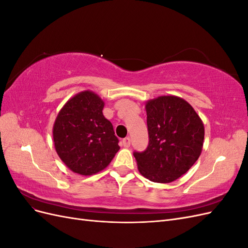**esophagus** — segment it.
<instances>
[{
  "instance_id": "1",
  "label": "esophagus",
  "mask_w": 248,
  "mask_h": 248,
  "mask_svg": "<svg viewBox=\"0 0 248 248\" xmlns=\"http://www.w3.org/2000/svg\"><path fill=\"white\" fill-rule=\"evenodd\" d=\"M130 138H125V139H123V140H122V145H123V147H125V148H128L129 146H130Z\"/></svg>"
}]
</instances>
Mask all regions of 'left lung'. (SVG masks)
Segmentation results:
<instances>
[{
  "label": "left lung",
  "mask_w": 248,
  "mask_h": 248,
  "mask_svg": "<svg viewBox=\"0 0 248 248\" xmlns=\"http://www.w3.org/2000/svg\"><path fill=\"white\" fill-rule=\"evenodd\" d=\"M149 145L134 152L140 174L156 183H170L198 160L204 144L205 127L190 104L174 95L146 102Z\"/></svg>",
  "instance_id": "obj_1"
}]
</instances>
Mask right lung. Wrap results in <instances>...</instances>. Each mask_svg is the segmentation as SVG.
<instances>
[{
  "label": "right lung",
  "mask_w": 248,
  "mask_h": 248,
  "mask_svg": "<svg viewBox=\"0 0 248 248\" xmlns=\"http://www.w3.org/2000/svg\"><path fill=\"white\" fill-rule=\"evenodd\" d=\"M103 108V100L93 91L79 92L64 104L52 127L57 154L78 175L101 171L120 149L112 125L102 114Z\"/></svg>",
  "instance_id": "1"
}]
</instances>
